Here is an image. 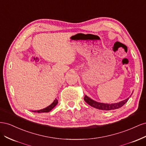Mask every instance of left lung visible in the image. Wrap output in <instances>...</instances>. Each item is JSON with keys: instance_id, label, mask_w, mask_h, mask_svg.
<instances>
[{"instance_id": "left-lung-1", "label": "left lung", "mask_w": 146, "mask_h": 146, "mask_svg": "<svg viewBox=\"0 0 146 146\" xmlns=\"http://www.w3.org/2000/svg\"><path fill=\"white\" fill-rule=\"evenodd\" d=\"M129 98L126 99L125 100H123L121 102H119L118 103L116 104H103V103H99L91 99L90 98H88L86 96L84 97V100L86 102L90 105L91 107L93 108L101 110H115L122 107V106L124 105L129 100Z\"/></svg>"}]
</instances>
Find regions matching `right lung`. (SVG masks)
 Listing matches in <instances>:
<instances>
[{
	"label": "right lung",
	"mask_w": 146,
	"mask_h": 146,
	"mask_svg": "<svg viewBox=\"0 0 146 146\" xmlns=\"http://www.w3.org/2000/svg\"><path fill=\"white\" fill-rule=\"evenodd\" d=\"M58 104V100L57 99H55L54 102H53L50 105L48 106V107L44 108L42 110H38V111H33V112H35V113H48L49 112L50 110H52L53 108H54L55 106L56 105V104Z\"/></svg>",
	"instance_id": "1"
}]
</instances>
